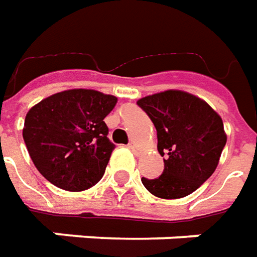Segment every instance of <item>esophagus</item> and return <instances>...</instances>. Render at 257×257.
Masks as SVG:
<instances>
[{
	"label": "esophagus",
	"instance_id": "esophagus-1",
	"mask_svg": "<svg viewBox=\"0 0 257 257\" xmlns=\"http://www.w3.org/2000/svg\"><path fill=\"white\" fill-rule=\"evenodd\" d=\"M128 148L132 149L133 152H134V154H136V155L141 154V149H140V147H138V145L136 143H130V144H128Z\"/></svg>",
	"mask_w": 257,
	"mask_h": 257
}]
</instances>
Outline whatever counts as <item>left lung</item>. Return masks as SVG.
<instances>
[{"instance_id": "obj_1", "label": "left lung", "mask_w": 257, "mask_h": 257, "mask_svg": "<svg viewBox=\"0 0 257 257\" xmlns=\"http://www.w3.org/2000/svg\"><path fill=\"white\" fill-rule=\"evenodd\" d=\"M144 109L158 132V151L165 170L158 178H141L162 199H178L198 190L219 165L227 134L220 114L199 96L167 90L144 96Z\"/></svg>"}]
</instances>
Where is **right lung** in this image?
Instances as JSON below:
<instances>
[{
  "instance_id": "add662e5",
  "label": "right lung",
  "mask_w": 257,
  "mask_h": 257,
  "mask_svg": "<svg viewBox=\"0 0 257 257\" xmlns=\"http://www.w3.org/2000/svg\"><path fill=\"white\" fill-rule=\"evenodd\" d=\"M116 103L114 95L73 88L34 105L25 119L23 140L38 172L70 192L95 185L114 149L103 119Z\"/></svg>"
}]
</instances>
